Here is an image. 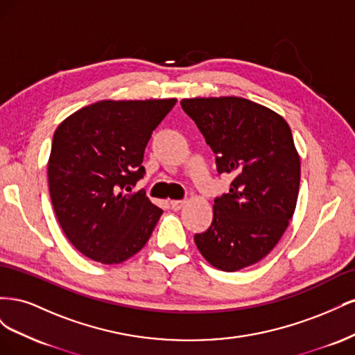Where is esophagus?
<instances>
[{"label":"esophagus","instance_id":"obj_1","mask_svg":"<svg viewBox=\"0 0 355 355\" xmlns=\"http://www.w3.org/2000/svg\"><path fill=\"white\" fill-rule=\"evenodd\" d=\"M187 204V201L185 200H171L170 201V206H171V209L173 210H180L182 207H184Z\"/></svg>","mask_w":355,"mask_h":355}]
</instances>
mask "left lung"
Masks as SVG:
<instances>
[{
	"label": "left lung",
	"mask_w": 355,
	"mask_h": 355,
	"mask_svg": "<svg viewBox=\"0 0 355 355\" xmlns=\"http://www.w3.org/2000/svg\"><path fill=\"white\" fill-rule=\"evenodd\" d=\"M180 105L216 154L219 173L234 176L228 194L214 198L210 228L194 241L218 270H243L274 249L295 213L300 159L292 130L282 115L235 96Z\"/></svg>",
	"instance_id": "1"
}]
</instances>
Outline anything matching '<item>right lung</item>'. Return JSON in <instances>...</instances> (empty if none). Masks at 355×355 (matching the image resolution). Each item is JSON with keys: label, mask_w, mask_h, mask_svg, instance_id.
Here are the masks:
<instances>
[{"label": "right lung", "mask_w": 355, "mask_h": 355, "mask_svg": "<svg viewBox=\"0 0 355 355\" xmlns=\"http://www.w3.org/2000/svg\"><path fill=\"white\" fill-rule=\"evenodd\" d=\"M176 99L101 101L56 128L49 189L56 218L72 245L112 265L136 254L163 210L132 188L145 175L144 153Z\"/></svg>", "instance_id": "add662e5"}]
</instances>
